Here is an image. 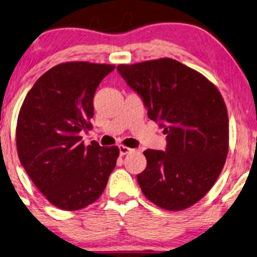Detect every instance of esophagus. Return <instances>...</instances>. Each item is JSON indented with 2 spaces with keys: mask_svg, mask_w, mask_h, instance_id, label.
Listing matches in <instances>:
<instances>
[{
  "mask_svg": "<svg viewBox=\"0 0 257 257\" xmlns=\"http://www.w3.org/2000/svg\"><path fill=\"white\" fill-rule=\"evenodd\" d=\"M118 149H119V155H121V156H124V155H126V154H128V153L133 152V149L128 148V147H125V146H119Z\"/></svg>",
  "mask_w": 257,
  "mask_h": 257,
  "instance_id": "34e87169",
  "label": "esophagus"
}]
</instances>
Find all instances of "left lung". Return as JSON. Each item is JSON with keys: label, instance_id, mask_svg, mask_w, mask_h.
I'll return each mask as SVG.
<instances>
[{"label": "left lung", "instance_id": "obj_1", "mask_svg": "<svg viewBox=\"0 0 257 257\" xmlns=\"http://www.w3.org/2000/svg\"><path fill=\"white\" fill-rule=\"evenodd\" d=\"M117 71L167 135L164 152L143 153L142 193L163 209L189 208L211 189L225 163L229 124L222 95L202 74L173 59L119 64Z\"/></svg>", "mask_w": 257, "mask_h": 257}]
</instances>
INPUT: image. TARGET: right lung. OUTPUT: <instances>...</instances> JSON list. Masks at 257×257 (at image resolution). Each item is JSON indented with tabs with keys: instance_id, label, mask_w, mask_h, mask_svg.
<instances>
[{
	"instance_id": "obj_1",
	"label": "right lung",
	"mask_w": 257,
	"mask_h": 257,
	"mask_svg": "<svg viewBox=\"0 0 257 257\" xmlns=\"http://www.w3.org/2000/svg\"><path fill=\"white\" fill-rule=\"evenodd\" d=\"M111 64L67 62L44 73L23 101L16 125L17 154L51 204L78 210L101 196L119 155L117 147H85L93 98Z\"/></svg>"
}]
</instances>
